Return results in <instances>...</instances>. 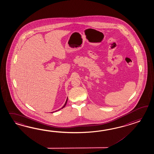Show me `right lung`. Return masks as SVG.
I'll return each mask as SVG.
<instances>
[{
    "instance_id": "obj_1",
    "label": "right lung",
    "mask_w": 154,
    "mask_h": 154,
    "mask_svg": "<svg viewBox=\"0 0 154 154\" xmlns=\"http://www.w3.org/2000/svg\"><path fill=\"white\" fill-rule=\"evenodd\" d=\"M67 101H68V98H67V99H66V102H65V103L64 105V106H63V107H61V109H63V108H64V107L65 106L66 104V103H67ZM59 110H60V109H59Z\"/></svg>"
}]
</instances>
